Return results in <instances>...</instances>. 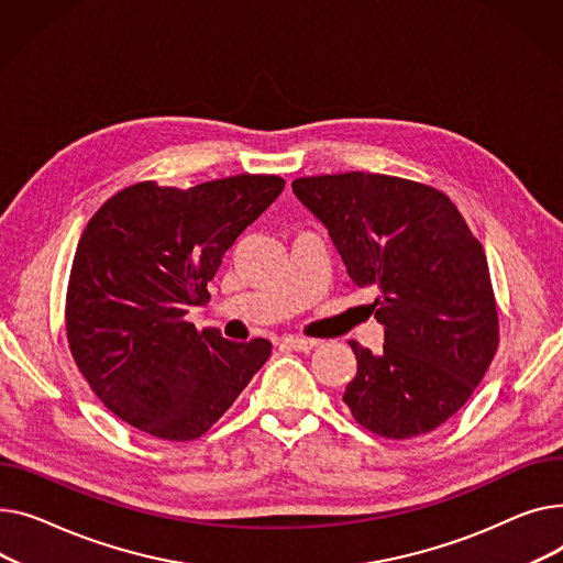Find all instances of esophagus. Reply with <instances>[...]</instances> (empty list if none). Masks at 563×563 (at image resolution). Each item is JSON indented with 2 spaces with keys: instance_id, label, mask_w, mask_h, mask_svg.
Instances as JSON below:
<instances>
[{
  "instance_id": "obj_1",
  "label": "esophagus",
  "mask_w": 563,
  "mask_h": 563,
  "mask_svg": "<svg viewBox=\"0 0 563 563\" xmlns=\"http://www.w3.org/2000/svg\"><path fill=\"white\" fill-rule=\"evenodd\" d=\"M282 345H286V347H290V350H295V352H309V350H313V347L318 345V341H313V339L286 336V339H282Z\"/></svg>"
}]
</instances>
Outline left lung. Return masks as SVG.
<instances>
[{
  "label": "left lung",
  "instance_id": "8db88e82",
  "mask_svg": "<svg viewBox=\"0 0 563 563\" xmlns=\"http://www.w3.org/2000/svg\"><path fill=\"white\" fill-rule=\"evenodd\" d=\"M292 192L329 231L347 277L371 290L384 350L350 341L343 402L384 439L432 432L482 382L498 350V309L482 243L450 197L400 177H302Z\"/></svg>",
  "mask_w": 563,
  "mask_h": 563
}]
</instances>
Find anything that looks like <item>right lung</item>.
Wrapping results in <instances>:
<instances>
[{"instance_id":"1","label":"right lung","mask_w":563,"mask_h":563,"mask_svg":"<svg viewBox=\"0 0 563 563\" xmlns=\"http://www.w3.org/2000/svg\"><path fill=\"white\" fill-rule=\"evenodd\" d=\"M284 190L239 175L188 190L154 181L113 195L86 224L65 300L77 366L118 418L165 441H192L268 361L271 341L234 343L186 320L205 307L224 252Z\"/></svg>"}]
</instances>
